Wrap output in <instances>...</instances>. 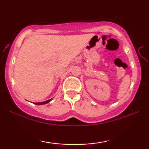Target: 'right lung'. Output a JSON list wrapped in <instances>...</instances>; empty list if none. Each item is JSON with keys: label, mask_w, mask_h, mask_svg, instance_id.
I'll return each mask as SVG.
<instances>
[{"label": "right lung", "mask_w": 149, "mask_h": 149, "mask_svg": "<svg viewBox=\"0 0 149 149\" xmlns=\"http://www.w3.org/2000/svg\"><path fill=\"white\" fill-rule=\"evenodd\" d=\"M52 100V99L49 100H47V101H45V102H37V103H34L36 105H42V104H47L49 102Z\"/></svg>", "instance_id": "obj_1"}]
</instances>
